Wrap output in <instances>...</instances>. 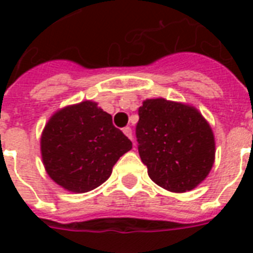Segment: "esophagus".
I'll return each instance as SVG.
<instances>
[{
    "label": "esophagus",
    "mask_w": 253,
    "mask_h": 253,
    "mask_svg": "<svg viewBox=\"0 0 253 253\" xmlns=\"http://www.w3.org/2000/svg\"><path fill=\"white\" fill-rule=\"evenodd\" d=\"M123 134L126 135L127 138L132 140V130H131L130 127H125V128H123Z\"/></svg>",
    "instance_id": "1"
}]
</instances>
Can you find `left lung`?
<instances>
[{
  "label": "left lung",
  "instance_id": "1",
  "mask_svg": "<svg viewBox=\"0 0 253 253\" xmlns=\"http://www.w3.org/2000/svg\"><path fill=\"white\" fill-rule=\"evenodd\" d=\"M139 155L155 184L189 192L209 176L215 160L214 132L188 103L150 98L139 107Z\"/></svg>",
  "mask_w": 253,
  "mask_h": 253
}]
</instances>
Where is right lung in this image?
Segmentation results:
<instances>
[{
    "label": "right lung",
    "mask_w": 253,
    "mask_h": 253,
    "mask_svg": "<svg viewBox=\"0 0 253 253\" xmlns=\"http://www.w3.org/2000/svg\"><path fill=\"white\" fill-rule=\"evenodd\" d=\"M132 143L113 125V118L93 101L55 111L41 136L45 172L72 193L90 192L110 177L118 159Z\"/></svg>",
    "instance_id": "add662e5"
}]
</instances>
